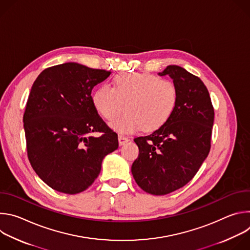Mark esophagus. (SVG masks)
Segmentation results:
<instances>
[{"instance_id": "esophagus-1", "label": "esophagus", "mask_w": 250, "mask_h": 250, "mask_svg": "<svg viewBox=\"0 0 250 250\" xmlns=\"http://www.w3.org/2000/svg\"><path fill=\"white\" fill-rule=\"evenodd\" d=\"M129 139L125 136H123V135H119V145L120 146H124L125 144H126V142L128 141Z\"/></svg>"}]
</instances>
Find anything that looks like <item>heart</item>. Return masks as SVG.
Returning <instances> with one entry per match:
<instances>
[{
  "mask_svg": "<svg viewBox=\"0 0 250 250\" xmlns=\"http://www.w3.org/2000/svg\"><path fill=\"white\" fill-rule=\"evenodd\" d=\"M96 112L113 121L125 109L126 113L110 124L123 134L138 130L155 131L172 117L178 104V89L168 79L149 73H123L113 79V88L101 85L92 95Z\"/></svg>",
  "mask_w": 250,
  "mask_h": 250,
  "instance_id": "1",
  "label": "heart"
}]
</instances>
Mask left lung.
<instances>
[{"mask_svg":"<svg viewBox=\"0 0 250 250\" xmlns=\"http://www.w3.org/2000/svg\"><path fill=\"white\" fill-rule=\"evenodd\" d=\"M158 74L173 80L178 104L161 128L134 138L139 154L131 173L142 190L161 196L182 188L198 172L209 152L215 113L199 77L177 65H169Z\"/></svg>","mask_w":250,"mask_h":250,"instance_id":"left-lung-1","label":"left lung"}]
</instances>
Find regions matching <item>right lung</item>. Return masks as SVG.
I'll return each mask as SVG.
<instances>
[{"label": "right lung", "mask_w": 250, "mask_h": 250, "mask_svg": "<svg viewBox=\"0 0 250 250\" xmlns=\"http://www.w3.org/2000/svg\"><path fill=\"white\" fill-rule=\"evenodd\" d=\"M110 74L67 62L43 70L31 87L23 115L27 156L55 191H85L99 176L104 157L119 147L118 134L99 117L91 96ZM93 132L103 134L97 138Z\"/></svg>", "instance_id": "obj_1"}]
</instances>
